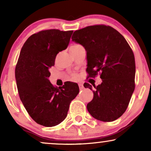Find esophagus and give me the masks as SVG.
<instances>
[{
    "label": "esophagus",
    "instance_id": "1",
    "mask_svg": "<svg viewBox=\"0 0 151 151\" xmlns=\"http://www.w3.org/2000/svg\"><path fill=\"white\" fill-rule=\"evenodd\" d=\"M78 85H79V88H80V90L83 89V88H84V86H83V84H82V83H79V84H78Z\"/></svg>",
    "mask_w": 151,
    "mask_h": 151
}]
</instances>
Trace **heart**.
Returning a JSON list of instances; mask_svg holds the SVG:
<instances>
[{
	"label": "heart",
	"instance_id": "heart-1",
	"mask_svg": "<svg viewBox=\"0 0 151 151\" xmlns=\"http://www.w3.org/2000/svg\"><path fill=\"white\" fill-rule=\"evenodd\" d=\"M81 47V45H78V44H76V45H71V47H70V51H71V50H73V49H78V48H79V47ZM72 76H73V78H77V75H76V74H73V75H72Z\"/></svg>",
	"mask_w": 151,
	"mask_h": 151
}]
</instances>
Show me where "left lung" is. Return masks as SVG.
Wrapping results in <instances>:
<instances>
[{"mask_svg": "<svg viewBox=\"0 0 151 151\" xmlns=\"http://www.w3.org/2000/svg\"><path fill=\"white\" fill-rule=\"evenodd\" d=\"M72 40L86 51L88 78L100 73L102 84L94 86L87 110L94 118L113 122L123 115L135 90V57L120 33L104 24L88 26L74 32ZM85 88L92 90L87 82Z\"/></svg>", "mask_w": 151, "mask_h": 151, "instance_id": "left-lung-1", "label": "left lung"}]
</instances>
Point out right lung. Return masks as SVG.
Wrapping results in <instances>:
<instances>
[{"label":"right lung","mask_w":151,"mask_h":151,"mask_svg":"<svg viewBox=\"0 0 151 151\" xmlns=\"http://www.w3.org/2000/svg\"><path fill=\"white\" fill-rule=\"evenodd\" d=\"M73 31L42 30L32 35L20 51L15 69L20 99L30 117L44 127L59 124L79 93L76 83L54 86L48 78L55 57L69 45Z\"/></svg>","instance_id":"obj_1"}]
</instances>
